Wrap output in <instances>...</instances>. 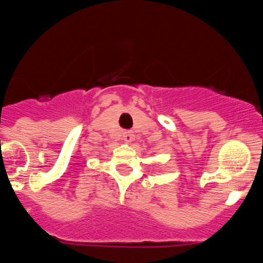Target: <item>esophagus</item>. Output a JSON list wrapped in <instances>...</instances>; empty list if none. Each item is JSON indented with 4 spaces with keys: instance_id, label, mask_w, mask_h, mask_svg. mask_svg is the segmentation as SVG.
Instances as JSON below:
<instances>
[{
    "instance_id": "esophagus-1",
    "label": "esophagus",
    "mask_w": 263,
    "mask_h": 263,
    "mask_svg": "<svg viewBox=\"0 0 263 263\" xmlns=\"http://www.w3.org/2000/svg\"><path fill=\"white\" fill-rule=\"evenodd\" d=\"M133 133L132 132H124V134H122V139H124V142L129 143L133 141Z\"/></svg>"
}]
</instances>
